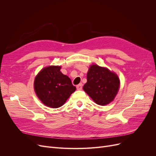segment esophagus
Here are the masks:
<instances>
[{"instance_id": "34e87169", "label": "esophagus", "mask_w": 156, "mask_h": 156, "mask_svg": "<svg viewBox=\"0 0 156 156\" xmlns=\"http://www.w3.org/2000/svg\"><path fill=\"white\" fill-rule=\"evenodd\" d=\"M77 89L78 90H81L82 89V88H83V84H81V83H80V84H79L78 85H77Z\"/></svg>"}]
</instances>
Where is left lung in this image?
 I'll list each match as a JSON object with an SVG mask.
<instances>
[{"mask_svg":"<svg viewBox=\"0 0 156 156\" xmlns=\"http://www.w3.org/2000/svg\"><path fill=\"white\" fill-rule=\"evenodd\" d=\"M119 87L120 79L115 72L95 64L90 66L83 90L98 105H105L113 101Z\"/></svg>","mask_w":156,"mask_h":156,"instance_id":"obj_1","label":"left lung"}]
</instances>
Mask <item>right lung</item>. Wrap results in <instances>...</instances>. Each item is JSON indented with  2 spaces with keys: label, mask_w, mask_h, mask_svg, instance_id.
<instances>
[{
  "label": "right lung",
  "mask_w": 156,
  "mask_h": 156,
  "mask_svg": "<svg viewBox=\"0 0 156 156\" xmlns=\"http://www.w3.org/2000/svg\"><path fill=\"white\" fill-rule=\"evenodd\" d=\"M58 66L44 68L34 79V90L37 96L46 106L58 108L64 104L76 87L71 79L60 72Z\"/></svg>",
  "instance_id": "obj_1"
}]
</instances>
